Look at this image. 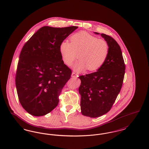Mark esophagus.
<instances>
[{"mask_svg": "<svg viewBox=\"0 0 149 149\" xmlns=\"http://www.w3.org/2000/svg\"><path fill=\"white\" fill-rule=\"evenodd\" d=\"M77 76V74L76 73H75L74 72H72L71 74V77L72 78H75Z\"/></svg>", "mask_w": 149, "mask_h": 149, "instance_id": "obj_1", "label": "esophagus"}]
</instances>
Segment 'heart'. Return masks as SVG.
<instances>
[{"instance_id":"obj_1","label":"heart","mask_w":149,"mask_h":149,"mask_svg":"<svg viewBox=\"0 0 149 149\" xmlns=\"http://www.w3.org/2000/svg\"><path fill=\"white\" fill-rule=\"evenodd\" d=\"M60 52L65 64L70 65L77 57L80 59L74 65V69L81 71L88 68L95 71L105 63L109 54V46L104 40L86 32L76 33L71 37V42L63 41L59 47Z\"/></svg>"}]
</instances>
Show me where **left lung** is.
Here are the masks:
<instances>
[{"label":"left lung","instance_id":"obj_1","mask_svg":"<svg viewBox=\"0 0 149 149\" xmlns=\"http://www.w3.org/2000/svg\"><path fill=\"white\" fill-rule=\"evenodd\" d=\"M100 36L109 49L105 63L96 72L79 77L81 80L79 88L81 113L91 118L98 117L109 111L120 92L125 72L119 45L109 36L104 33Z\"/></svg>","mask_w":149,"mask_h":149}]
</instances>
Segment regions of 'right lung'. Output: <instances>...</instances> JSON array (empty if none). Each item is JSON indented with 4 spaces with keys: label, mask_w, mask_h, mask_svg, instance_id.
I'll list each match as a JSON object with an SVG mask.
<instances>
[{
    "label": "right lung",
    "mask_w": 149,
    "mask_h": 149,
    "mask_svg": "<svg viewBox=\"0 0 149 149\" xmlns=\"http://www.w3.org/2000/svg\"><path fill=\"white\" fill-rule=\"evenodd\" d=\"M77 29L44 26L23 46L15 85L20 103L29 114L42 116L57 106L58 96L71 75L62 60L60 45Z\"/></svg>",
    "instance_id": "add662e5"
}]
</instances>
